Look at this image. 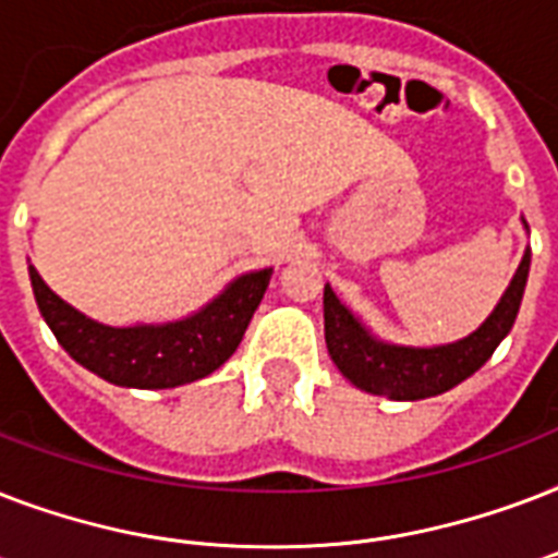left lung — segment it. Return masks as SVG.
Here are the masks:
<instances>
[{"mask_svg":"<svg viewBox=\"0 0 558 558\" xmlns=\"http://www.w3.org/2000/svg\"><path fill=\"white\" fill-rule=\"evenodd\" d=\"M530 275V252H524L515 278L501 295L493 315L472 336L440 348H402L367 332V327L324 287V339L332 362L356 388L388 399H425L446 393L484 362L512 330Z\"/></svg>","mask_w":558,"mask_h":558,"instance_id":"8db88e82","label":"left lung"}]
</instances>
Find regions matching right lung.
Wrapping results in <instances>:
<instances>
[{
  "mask_svg": "<svg viewBox=\"0 0 558 558\" xmlns=\"http://www.w3.org/2000/svg\"><path fill=\"white\" fill-rule=\"evenodd\" d=\"M28 275L39 313L77 365L121 388L161 390L205 379L226 365L266 295L271 269L240 275L210 304L182 322L135 327L92 322L54 295L34 266H28Z\"/></svg>",
  "mask_w": 558,
  "mask_h": 558,
  "instance_id": "1",
  "label": "right lung"
}]
</instances>
